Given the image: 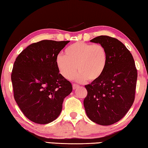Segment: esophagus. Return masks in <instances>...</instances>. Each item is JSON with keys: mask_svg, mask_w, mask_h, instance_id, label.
<instances>
[{"mask_svg": "<svg viewBox=\"0 0 148 148\" xmlns=\"http://www.w3.org/2000/svg\"><path fill=\"white\" fill-rule=\"evenodd\" d=\"M78 87H79L78 85L75 84H74L73 85H72V88H73V89H76L77 88H78Z\"/></svg>", "mask_w": 148, "mask_h": 148, "instance_id": "34e87169", "label": "esophagus"}]
</instances>
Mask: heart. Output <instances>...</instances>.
Returning a JSON list of instances; mask_svg holds the SVG:
<instances>
[{
  "label": "heart",
  "mask_w": 148,
  "mask_h": 148,
  "mask_svg": "<svg viewBox=\"0 0 148 148\" xmlns=\"http://www.w3.org/2000/svg\"><path fill=\"white\" fill-rule=\"evenodd\" d=\"M108 58L107 49L103 45L77 42L65 49L64 55H57L56 63L65 79H71L77 70L75 76L77 81L95 82L103 75Z\"/></svg>",
  "instance_id": "1"
}]
</instances>
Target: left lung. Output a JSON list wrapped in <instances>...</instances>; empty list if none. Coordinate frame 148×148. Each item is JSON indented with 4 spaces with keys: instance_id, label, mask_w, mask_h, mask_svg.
<instances>
[{
    "instance_id": "left-lung-1",
    "label": "left lung",
    "mask_w": 148,
    "mask_h": 148,
    "mask_svg": "<svg viewBox=\"0 0 148 148\" xmlns=\"http://www.w3.org/2000/svg\"><path fill=\"white\" fill-rule=\"evenodd\" d=\"M90 42L103 45L108 58L101 78L85 86L87 95L84 108L92 121L110 125L121 119L133 104L137 70L131 52L117 39L99 36Z\"/></svg>"
}]
</instances>
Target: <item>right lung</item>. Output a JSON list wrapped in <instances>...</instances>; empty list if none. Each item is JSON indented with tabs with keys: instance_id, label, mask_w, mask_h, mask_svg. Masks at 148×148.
I'll return each mask as SVG.
<instances>
[{
	"instance_id": "obj_1",
	"label": "right lung",
	"mask_w": 148,
	"mask_h": 148,
	"mask_svg": "<svg viewBox=\"0 0 148 148\" xmlns=\"http://www.w3.org/2000/svg\"><path fill=\"white\" fill-rule=\"evenodd\" d=\"M69 42L44 40L33 43L14 62L11 74L14 99L32 122L47 124L56 119L64 98L72 91L56 63L57 56Z\"/></svg>"
}]
</instances>
